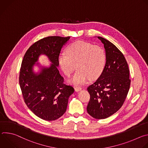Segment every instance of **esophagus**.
<instances>
[{"label": "esophagus", "mask_w": 148, "mask_h": 148, "mask_svg": "<svg viewBox=\"0 0 148 148\" xmlns=\"http://www.w3.org/2000/svg\"><path fill=\"white\" fill-rule=\"evenodd\" d=\"M82 90V88L81 87H79V86H75V91L76 92H78L79 91H81Z\"/></svg>", "instance_id": "obj_1"}]
</instances>
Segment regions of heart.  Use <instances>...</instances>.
I'll return each mask as SVG.
<instances>
[{
  "mask_svg": "<svg viewBox=\"0 0 148 148\" xmlns=\"http://www.w3.org/2000/svg\"><path fill=\"white\" fill-rule=\"evenodd\" d=\"M66 54L62 53L58 61L60 68L68 77L78 69L70 79L73 84H83L90 78H97L103 71L107 61V54L101 46L93 45L84 41L74 42L66 49Z\"/></svg>",
  "mask_w": 148,
  "mask_h": 148,
  "instance_id": "obj_1",
  "label": "heart"
}]
</instances>
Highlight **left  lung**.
Wrapping results in <instances>:
<instances>
[{
	"mask_svg": "<svg viewBox=\"0 0 148 148\" xmlns=\"http://www.w3.org/2000/svg\"><path fill=\"white\" fill-rule=\"evenodd\" d=\"M107 54L105 66L96 81L87 88L90 100L87 107L94 118H107L117 112L128 95L131 80L125 58L111 42L98 37Z\"/></svg>",
	"mask_w": 148,
	"mask_h": 148,
	"instance_id": "left-lung-1",
	"label": "left lung"
}]
</instances>
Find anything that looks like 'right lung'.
Instances as JSON below:
<instances>
[{"instance_id": "right-lung-1", "label": "right lung", "mask_w": 148, "mask_h": 148, "mask_svg": "<svg viewBox=\"0 0 148 148\" xmlns=\"http://www.w3.org/2000/svg\"><path fill=\"white\" fill-rule=\"evenodd\" d=\"M70 37L49 36L34 43L25 53L19 75V84L27 107L38 117L54 121L67 110L69 98L74 89L63 83L64 78L58 70L61 50ZM41 55H45L52 62L44 67L36 62ZM39 66L35 73L33 67Z\"/></svg>"}]
</instances>
